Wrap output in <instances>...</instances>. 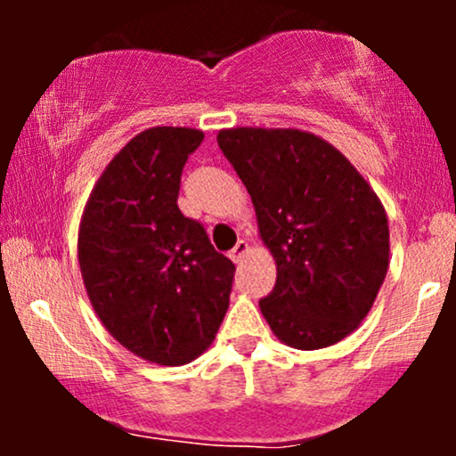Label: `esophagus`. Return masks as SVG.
<instances>
[{"instance_id": "obj_1", "label": "esophagus", "mask_w": 456, "mask_h": 456, "mask_svg": "<svg viewBox=\"0 0 456 456\" xmlns=\"http://www.w3.org/2000/svg\"><path fill=\"white\" fill-rule=\"evenodd\" d=\"M248 250H250L248 242H246V240H238V244L233 246V250L229 253V257H232V261H235V264H240V261L244 259V255L248 253Z\"/></svg>"}]
</instances>
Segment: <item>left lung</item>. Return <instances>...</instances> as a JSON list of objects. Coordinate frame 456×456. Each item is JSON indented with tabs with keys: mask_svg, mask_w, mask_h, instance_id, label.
<instances>
[{
	"mask_svg": "<svg viewBox=\"0 0 456 456\" xmlns=\"http://www.w3.org/2000/svg\"><path fill=\"white\" fill-rule=\"evenodd\" d=\"M223 154L244 182L276 285L259 300L294 349L343 341L369 315L390 264L388 216L345 156L297 128H223Z\"/></svg>",
	"mask_w": 456,
	"mask_h": 456,
	"instance_id": "obj_1",
	"label": "left lung"
}]
</instances>
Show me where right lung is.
I'll list each match as a JSON object with an SVG mask.
<instances>
[{"label": "right lung", "instance_id": "1", "mask_svg": "<svg viewBox=\"0 0 456 456\" xmlns=\"http://www.w3.org/2000/svg\"><path fill=\"white\" fill-rule=\"evenodd\" d=\"M203 133L154 126L104 167L78 224V268L94 313L119 345L160 366L199 358L229 308L235 265L177 208Z\"/></svg>", "mask_w": 456, "mask_h": 456}]
</instances>
